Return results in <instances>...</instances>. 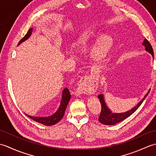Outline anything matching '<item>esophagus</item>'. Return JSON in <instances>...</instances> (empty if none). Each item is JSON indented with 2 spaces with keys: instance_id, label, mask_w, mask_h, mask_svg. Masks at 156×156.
<instances>
[{
  "instance_id": "1",
  "label": "esophagus",
  "mask_w": 156,
  "mask_h": 156,
  "mask_svg": "<svg viewBox=\"0 0 156 156\" xmlns=\"http://www.w3.org/2000/svg\"><path fill=\"white\" fill-rule=\"evenodd\" d=\"M97 82L92 80L88 76L82 77L77 84L78 93L92 94L97 90Z\"/></svg>"
}]
</instances>
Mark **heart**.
I'll list each match as a JSON object with an SVG mask.
<instances>
[{
	"label": "heart",
	"mask_w": 156,
	"mask_h": 156,
	"mask_svg": "<svg viewBox=\"0 0 156 156\" xmlns=\"http://www.w3.org/2000/svg\"><path fill=\"white\" fill-rule=\"evenodd\" d=\"M94 38V34H86L79 39L76 44L78 47H84ZM113 45L114 40L112 37L109 35L103 36L98 39L97 44L92 49L91 52L92 57L97 61L103 60L104 59L107 57L109 53L111 51Z\"/></svg>",
	"instance_id": "obj_1"
}]
</instances>
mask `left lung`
Listing matches in <instances>:
<instances>
[{
	"mask_svg": "<svg viewBox=\"0 0 156 156\" xmlns=\"http://www.w3.org/2000/svg\"><path fill=\"white\" fill-rule=\"evenodd\" d=\"M142 45L145 46V50L148 51L150 54H151L152 56L154 57L153 48H152L150 43L146 39H144V42L142 43ZM150 91V89L149 90L147 93L145 95L144 98L142 99V100L139 102V103L135 106V107L131 108V110H129L127 112H122V113H112L111 111L107 107V105L105 103L103 94H99L98 96V97L99 98V100H100L102 108H101V115L99 116V118H98V121H100L101 123L104 125H115L116 123H117V122L123 121L124 119L129 117L131 115L133 114V112L140 107V105L142 104V102H144V99L146 98Z\"/></svg>",
	"mask_w": 156,
	"mask_h": 156,
	"instance_id": "1",
	"label": "left lung"
}]
</instances>
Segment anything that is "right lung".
I'll return each mask as SVG.
<instances>
[{
    "label": "right lung",
    "mask_w": 156,
    "mask_h": 156,
    "mask_svg": "<svg viewBox=\"0 0 156 156\" xmlns=\"http://www.w3.org/2000/svg\"><path fill=\"white\" fill-rule=\"evenodd\" d=\"M32 31H33V28L29 29V31L27 33V34L24 36V37H23L21 40H20L18 45L21 44V43L24 41L27 40V39L31 36L32 34ZM70 98H71V94L69 93V91L67 88H66L62 92V101L60 103V106H59V107L58 108V111H56L54 115H52L51 116H49V117H33V116H29L27 114L26 115H27V117H29L30 119H33V120L35 121L39 122V123H41L46 126L54 125L57 123V122H58L63 118V117H64L66 108L67 107V105L68 104L69 100H70Z\"/></svg>",
    "instance_id": "right-lung-1"
}]
</instances>
